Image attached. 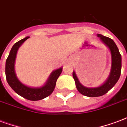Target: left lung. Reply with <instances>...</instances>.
<instances>
[{
	"mask_svg": "<svg viewBox=\"0 0 127 127\" xmlns=\"http://www.w3.org/2000/svg\"><path fill=\"white\" fill-rule=\"evenodd\" d=\"M100 40L108 48L111 54V68L108 77L100 86L96 87H87L83 85L79 81L75 71L73 72V77L79 92L87 97H99L106 94L114 86L120 78L121 73V55L119 48L113 40L101 34H97Z\"/></svg>",
	"mask_w": 127,
	"mask_h": 127,
	"instance_id": "1",
	"label": "left lung"
}]
</instances>
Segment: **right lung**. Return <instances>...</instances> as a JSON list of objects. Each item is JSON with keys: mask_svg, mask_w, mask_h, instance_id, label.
Wrapping results in <instances>:
<instances>
[{"mask_svg": "<svg viewBox=\"0 0 127 127\" xmlns=\"http://www.w3.org/2000/svg\"><path fill=\"white\" fill-rule=\"evenodd\" d=\"M29 37L28 36L19 40L12 47L6 61L5 74L8 85L17 94L29 100L37 101L49 96L53 92L56 86V81L62 73L63 67L52 71L44 85L41 87H30L21 82L16 75L15 63L19 48Z\"/></svg>", "mask_w": 127, "mask_h": 127, "instance_id": "obj_1", "label": "right lung"}]
</instances>
